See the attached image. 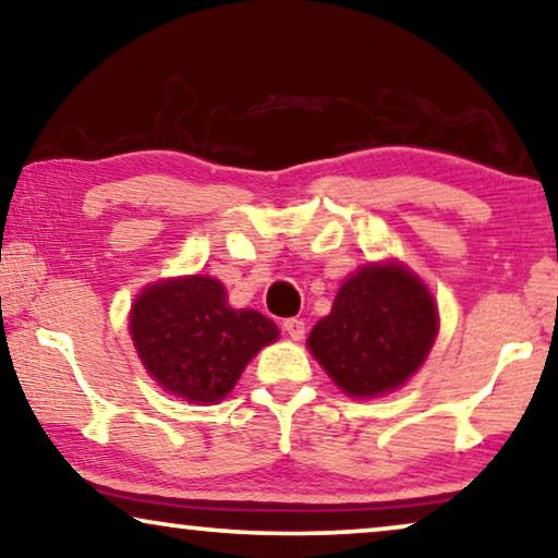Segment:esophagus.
Masks as SVG:
<instances>
[{
  "label": "esophagus",
  "mask_w": 558,
  "mask_h": 558,
  "mask_svg": "<svg viewBox=\"0 0 558 558\" xmlns=\"http://www.w3.org/2000/svg\"><path fill=\"white\" fill-rule=\"evenodd\" d=\"M281 327H284V332L289 335L292 340H302L304 338V323L300 317H289L281 323Z\"/></svg>",
  "instance_id": "1"
}]
</instances>
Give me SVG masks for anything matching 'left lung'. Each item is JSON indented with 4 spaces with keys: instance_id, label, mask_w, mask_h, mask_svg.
Returning a JSON list of instances; mask_svg holds the SVG:
<instances>
[{
    "instance_id": "left-lung-1",
    "label": "left lung",
    "mask_w": 558,
    "mask_h": 558,
    "mask_svg": "<svg viewBox=\"0 0 558 558\" xmlns=\"http://www.w3.org/2000/svg\"><path fill=\"white\" fill-rule=\"evenodd\" d=\"M437 327L432 294L414 274L399 264L363 266L340 287L307 345L342 391L373 399L414 376Z\"/></svg>"
}]
</instances>
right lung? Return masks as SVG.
Returning a JSON list of instances; mask_svg holds the SVG:
<instances>
[{
  "instance_id": "add662e5",
  "label": "right lung",
  "mask_w": 558,
  "mask_h": 558,
  "mask_svg": "<svg viewBox=\"0 0 558 558\" xmlns=\"http://www.w3.org/2000/svg\"><path fill=\"white\" fill-rule=\"evenodd\" d=\"M277 325L254 310L228 307L218 279L151 284L132 307V340L144 368L185 401H220L246 363L277 340Z\"/></svg>"
}]
</instances>
